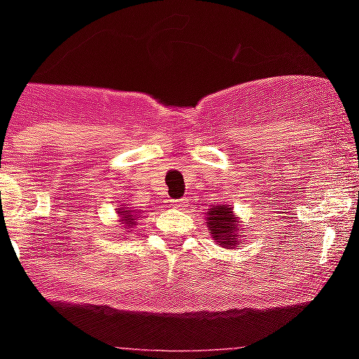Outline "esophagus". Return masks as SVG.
<instances>
[{
	"label": "esophagus",
	"instance_id": "34e87169",
	"mask_svg": "<svg viewBox=\"0 0 359 359\" xmlns=\"http://www.w3.org/2000/svg\"><path fill=\"white\" fill-rule=\"evenodd\" d=\"M186 200H175V201H173L172 203V206H173V208H182V206H186Z\"/></svg>",
	"mask_w": 359,
	"mask_h": 359
}]
</instances>
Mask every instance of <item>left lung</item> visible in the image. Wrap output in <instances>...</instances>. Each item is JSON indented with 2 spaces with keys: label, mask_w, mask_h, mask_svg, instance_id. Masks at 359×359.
I'll return each instance as SVG.
<instances>
[{
  "label": "left lung",
  "mask_w": 359,
  "mask_h": 359,
  "mask_svg": "<svg viewBox=\"0 0 359 359\" xmlns=\"http://www.w3.org/2000/svg\"><path fill=\"white\" fill-rule=\"evenodd\" d=\"M208 233L222 248H236L243 241V224L238 219L231 205H217L206 212Z\"/></svg>",
  "instance_id": "1"
}]
</instances>
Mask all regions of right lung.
<instances>
[{
	"label": "right lung",
	"mask_w": 359,
	"mask_h": 359,
	"mask_svg": "<svg viewBox=\"0 0 359 359\" xmlns=\"http://www.w3.org/2000/svg\"><path fill=\"white\" fill-rule=\"evenodd\" d=\"M119 227L123 229V233H132L133 227L137 226V220H140V212L133 210L132 206H126V205H119Z\"/></svg>",
	"instance_id": "right-lung-1"
}]
</instances>
